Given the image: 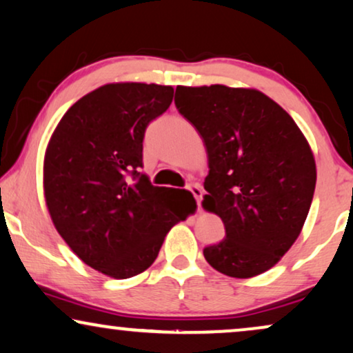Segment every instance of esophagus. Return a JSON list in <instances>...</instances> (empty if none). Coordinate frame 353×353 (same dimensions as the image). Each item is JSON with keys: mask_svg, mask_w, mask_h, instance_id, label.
<instances>
[{"mask_svg": "<svg viewBox=\"0 0 353 353\" xmlns=\"http://www.w3.org/2000/svg\"><path fill=\"white\" fill-rule=\"evenodd\" d=\"M187 189H189V190L192 192V195L195 196V200H196V205H199V208H200V201H201V196H203V192H201L200 185H196V184H190L189 187H187Z\"/></svg>", "mask_w": 353, "mask_h": 353, "instance_id": "esophagus-1", "label": "esophagus"}]
</instances>
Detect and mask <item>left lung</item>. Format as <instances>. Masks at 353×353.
Here are the masks:
<instances>
[{"label":"left lung","mask_w":353,"mask_h":353,"mask_svg":"<svg viewBox=\"0 0 353 353\" xmlns=\"http://www.w3.org/2000/svg\"><path fill=\"white\" fill-rule=\"evenodd\" d=\"M174 103L203 139V208L225 229V239L203 248L205 260L231 278L261 274L288 253L307 219L316 184L307 139L255 88L179 85Z\"/></svg>","instance_id":"1"}]
</instances>
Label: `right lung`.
Listing matches in <instances>:
<instances>
[{
  "label": "right lung",
  "mask_w": 353,
  "mask_h": 353,
  "mask_svg": "<svg viewBox=\"0 0 353 353\" xmlns=\"http://www.w3.org/2000/svg\"><path fill=\"white\" fill-rule=\"evenodd\" d=\"M174 88L106 83L69 108L51 135L43 190L51 221L75 255L114 279L143 272L169 229L195 210L174 208V190L154 187L143 168L147 125L171 105Z\"/></svg>",
  "instance_id": "right-lung-1"
}]
</instances>
